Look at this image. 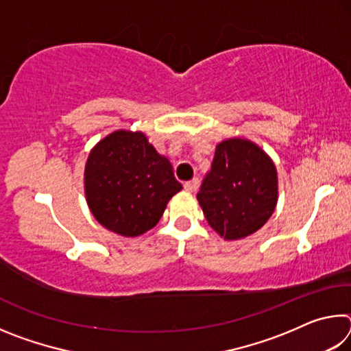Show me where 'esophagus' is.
<instances>
[{"label":"esophagus","instance_id":"esophagus-1","mask_svg":"<svg viewBox=\"0 0 351 351\" xmlns=\"http://www.w3.org/2000/svg\"><path fill=\"white\" fill-rule=\"evenodd\" d=\"M198 187H199V180H198V178H193V180L184 182V189H186L187 192H190V193L197 192Z\"/></svg>","mask_w":351,"mask_h":351}]
</instances>
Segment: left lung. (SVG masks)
I'll list each match as a JSON object with an SVG mask.
<instances>
[{"label":"left lung","instance_id":"obj_1","mask_svg":"<svg viewBox=\"0 0 351 351\" xmlns=\"http://www.w3.org/2000/svg\"><path fill=\"white\" fill-rule=\"evenodd\" d=\"M197 199L210 228L224 240H241L271 218L278 199L276 164L245 138L219 142Z\"/></svg>","mask_w":351,"mask_h":351}]
</instances>
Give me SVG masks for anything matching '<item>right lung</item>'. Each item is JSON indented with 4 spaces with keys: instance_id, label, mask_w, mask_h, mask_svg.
Returning <instances> with one entry per match:
<instances>
[{
    "instance_id": "obj_1",
    "label": "right lung",
    "mask_w": 351,
    "mask_h": 351,
    "mask_svg": "<svg viewBox=\"0 0 351 351\" xmlns=\"http://www.w3.org/2000/svg\"><path fill=\"white\" fill-rule=\"evenodd\" d=\"M83 181L94 218L122 237H139L154 228L182 189L169 158L144 133L130 130H116L93 147Z\"/></svg>"
}]
</instances>
